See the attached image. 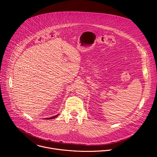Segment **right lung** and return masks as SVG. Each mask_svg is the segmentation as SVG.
Returning <instances> with one entry per match:
<instances>
[{
    "label": "right lung",
    "instance_id": "1",
    "mask_svg": "<svg viewBox=\"0 0 157 157\" xmlns=\"http://www.w3.org/2000/svg\"><path fill=\"white\" fill-rule=\"evenodd\" d=\"M56 116H58V115H56V116H53V117H50V118H47L46 119H52L55 118Z\"/></svg>",
    "mask_w": 157,
    "mask_h": 157
}]
</instances>
